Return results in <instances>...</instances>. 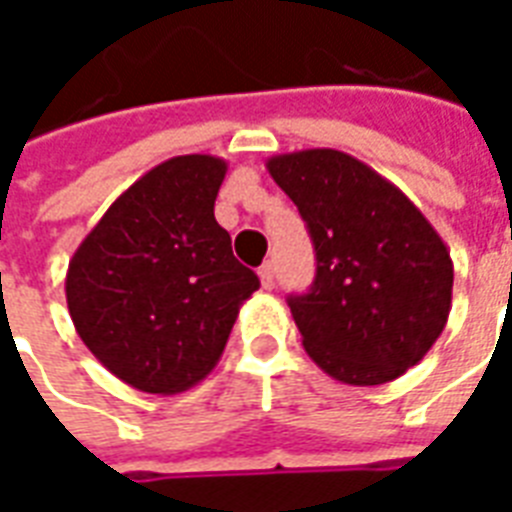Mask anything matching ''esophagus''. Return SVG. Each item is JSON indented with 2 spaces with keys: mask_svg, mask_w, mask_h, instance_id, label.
Instances as JSON below:
<instances>
[{
  "mask_svg": "<svg viewBox=\"0 0 512 512\" xmlns=\"http://www.w3.org/2000/svg\"><path fill=\"white\" fill-rule=\"evenodd\" d=\"M257 277H260V285L266 290L274 288V266H271V263H263L260 271H257Z\"/></svg>",
  "mask_w": 512,
  "mask_h": 512,
  "instance_id": "1",
  "label": "esophagus"
}]
</instances>
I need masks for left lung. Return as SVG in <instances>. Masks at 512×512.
<instances>
[{"instance_id": "left-lung-1", "label": "left lung", "mask_w": 512, "mask_h": 512, "mask_svg": "<svg viewBox=\"0 0 512 512\" xmlns=\"http://www.w3.org/2000/svg\"><path fill=\"white\" fill-rule=\"evenodd\" d=\"M266 169L315 244L312 290L288 299L304 351L343 384L403 376L450 318L447 244L392 180L343 150L282 153Z\"/></svg>"}]
</instances>
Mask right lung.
<instances>
[{
  "mask_svg": "<svg viewBox=\"0 0 512 512\" xmlns=\"http://www.w3.org/2000/svg\"><path fill=\"white\" fill-rule=\"evenodd\" d=\"M227 161H161L84 235L65 274L68 312L101 365L150 395H178L222 359L257 288L213 216Z\"/></svg>",
  "mask_w": 512,
  "mask_h": 512,
  "instance_id": "add662e5",
  "label": "right lung"
}]
</instances>
